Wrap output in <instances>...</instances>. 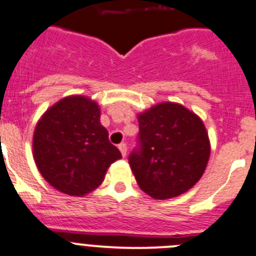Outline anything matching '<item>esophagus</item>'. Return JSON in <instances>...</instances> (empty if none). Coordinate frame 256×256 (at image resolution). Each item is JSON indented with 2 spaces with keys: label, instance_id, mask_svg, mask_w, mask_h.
Here are the masks:
<instances>
[{
  "label": "esophagus",
  "instance_id": "1",
  "mask_svg": "<svg viewBox=\"0 0 256 256\" xmlns=\"http://www.w3.org/2000/svg\"><path fill=\"white\" fill-rule=\"evenodd\" d=\"M118 149L120 152H121V154H122V156H125L126 154H128V145H126L125 142H121V144L118 145Z\"/></svg>",
  "mask_w": 256,
  "mask_h": 256
}]
</instances>
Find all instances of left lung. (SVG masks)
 <instances>
[{
  "label": "left lung",
  "mask_w": 256,
  "mask_h": 256,
  "mask_svg": "<svg viewBox=\"0 0 256 256\" xmlns=\"http://www.w3.org/2000/svg\"><path fill=\"white\" fill-rule=\"evenodd\" d=\"M138 145L128 163L138 185L154 199L190 190L208 164L210 144L199 116L177 103H160L138 116Z\"/></svg>",
  "instance_id": "left-lung-1"
}]
</instances>
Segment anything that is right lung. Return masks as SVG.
Segmentation results:
<instances>
[{
    "mask_svg": "<svg viewBox=\"0 0 256 256\" xmlns=\"http://www.w3.org/2000/svg\"><path fill=\"white\" fill-rule=\"evenodd\" d=\"M100 118V110L94 100L70 96L47 110L36 124L34 160L46 181L61 192L88 194L121 158Z\"/></svg>",
    "mask_w": 256,
    "mask_h": 256,
    "instance_id": "obj_1",
    "label": "right lung"
}]
</instances>
